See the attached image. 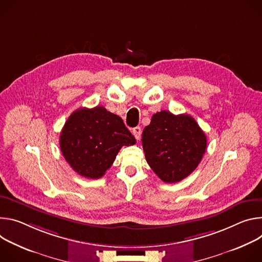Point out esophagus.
Wrapping results in <instances>:
<instances>
[{"mask_svg":"<svg viewBox=\"0 0 262 262\" xmlns=\"http://www.w3.org/2000/svg\"><path fill=\"white\" fill-rule=\"evenodd\" d=\"M132 133H133L134 137H135L137 140L140 139V136H141V129H140V127H135V128H133V129H132Z\"/></svg>","mask_w":262,"mask_h":262,"instance_id":"1","label":"esophagus"}]
</instances>
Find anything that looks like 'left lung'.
Returning a JSON list of instances; mask_svg holds the SVG:
<instances>
[{"label":"left lung","mask_w":262,"mask_h":262,"mask_svg":"<svg viewBox=\"0 0 262 262\" xmlns=\"http://www.w3.org/2000/svg\"><path fill=\"white\" fill-rule=\"evenodd\" d=\"M146 160L165 183H176L196 168L207 148L205 133L188 114L155 113L141 136Z\"/></svg>","instance_id":"left-lung-1"}]
</instances>
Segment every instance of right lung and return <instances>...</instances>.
I'll return each instance as SVG.
<instances>
[{
	"label": "right lung",
	"mask_w": 262,
	"mask_h": 262,
	"mask_svg": "<svg viewBox=\"0 0 262 262\" xmlns=\"http://www.w3.org/2000/svg\"><path fill=\"white\" fill-rule=\"evenodd\" d=\"M136 140L123 120L102 106L74 111L60 134V149L80 176L99 179L112 165L123 146Z\"/></svg>",
	"instance_id": "right-lung-1"
}]
</instances>
